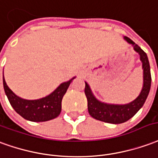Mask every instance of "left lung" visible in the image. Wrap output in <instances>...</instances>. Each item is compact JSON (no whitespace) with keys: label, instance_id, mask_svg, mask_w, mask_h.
Here are the masks:
<instances>
[{"label":"left lung","instance_id":"1","mask_svg":"<svg viewBox=\"0 0 158 158\" xmlns=\"http://www.w3.org/2000/svg\"><path fill=\"white\" fill-rule=\"evenodd\" d=\"M124 39L129 44H132L135 52H137L139 54L140 60L142 62L144 81H143L142 90L138 97L134 101L126 105H112V104L100 102L93 94L89 85L87 82H85L84 91L88 99V109L89 115L96 120L108 123H123L129 120L131 117H134L145 104V99L148 96L151 88L152 76L150 70V64L146 53L131 39L127 36H125Z\"/></svg>","mask_w":158,"mask_h":158}]
</instances>
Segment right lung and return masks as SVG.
Masks as SVG:
<instances>
[{
	"label": "right lung",
	"mask_w": 158,
	"mask_h": 158,
	"mask_svg": "<svg viewBox=\"0 0 158 158\" xmlns=\"http://www.w3.org/2000/svg\"><path fill=\"white\" fill-rule=\"evenodd\" d=\"M74 78L76 77L61 83L52 94L48 96L34 100H28L17 96L6 85L4 76L3 87L11 106L18 114L28 121L46 122L59 117L61 112L62 99Z\"/></svg>",
	"instance_id": "add662e5"
}]
</instances>
